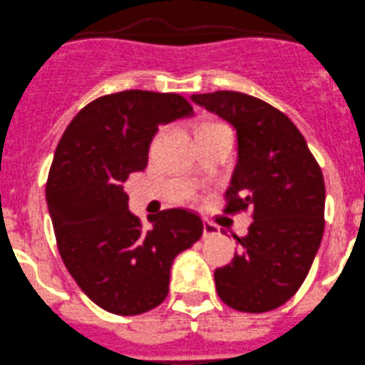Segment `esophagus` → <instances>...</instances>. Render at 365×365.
<instances>
[{"label": "esophagus", "instance_id": "1", "mask_svg": "<svg viewBox=\"0 0 365 365\" xmlns=\"http://www.w3.org/2000/svg\"><path fill=\"white\" fill-rule=\"evenodd\" d=\"M215 235H218V227L211 224V222H206V224H204V238L215 237Z\"/></svg>", "mask_w": 365, "mask_h": 365}]
</instances>
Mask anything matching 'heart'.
Returning a JSON list of instances; mask_svg holds the SVG:
<instances>
[{
	"mask_svg": "<svg viewBox=\"0 0 365 365\" xmlns=\"http://www.w3.org/2000/svg\"><path fill=\"white\" fill-rule=\"evenodd\" d=\"M220 123H215V121H202V123L197 125L195 133H199V130H206V128H211V127H218Z\"/></svg>",
	"mask_w": 365,
	"mask_h": 365,
	"instance_id": "heart-1",
	"label": "heart"
}]
</instances>
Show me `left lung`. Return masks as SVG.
Segmentation results:
<instances>
[{"mask_svg":"<svg viewBox=\"0 0 365 365\" xmlns=\"http://www.w3.org/2000/svg\"><path fill=\"white\" fill-rule=\"evenodd\" d=\"M237 130V166L225 213L252 210L240 252L215 270L227 307L262 314L299 290L324 232V179L299 128L270 103L237 91L192 95Z\"/></svg>","mask_w":365,"mask_h":365,"instance_id":"1","label":"left lung"}]
</instances>
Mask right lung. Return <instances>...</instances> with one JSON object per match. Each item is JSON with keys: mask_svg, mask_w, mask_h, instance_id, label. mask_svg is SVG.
Segmentation results:
<instances>
[{"mask_svg": "<svg viewBox=\"0 0 365 365\" xmlns=\"http://www.w3.org/2000/svg\"><path fill=\"white\" fill-rule=\"evenodd\" d=\"M192 114L175 93L130 89L88 103L58 141L46 185L58 252L82 292L110 314L161 304L175 256L202 237V218L180 207L145 229L123 192L128 175L147 168L159 125Z\"/></svg>", "mask_w": 365, "mask_h": 365, "instance_id": "add662e5", "label": "right lung"}]
</instances>
